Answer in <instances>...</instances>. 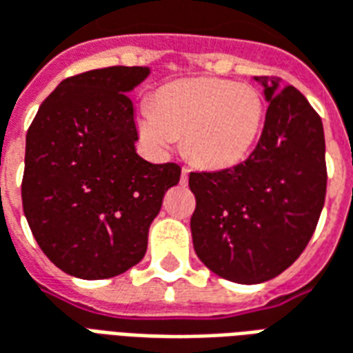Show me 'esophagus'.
I'll list each match as a JSON object with an SVG mask.
<instances>
[{"mask_svg":"<svg viewBox=\"0 0 353 353\" xmlns=\"http://www.w3.org/2000/svg\"><path fill=\"white\" fill-rule=\"evenodd\" d=\"M188 169H186V167H184V169H182V174H181V182L182 184H186V182H188Z\"/></svg>","mask_w":353,"mask_h":353,"instance_id":"34e87169","label":"esophagus"}]
</instances>
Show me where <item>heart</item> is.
I'll return each mask as SVG.
<instances>
[{"instance_id": "heart-1", "label": "heart", "mask_w": 353, "mask_h": 353, "mask_svg": "<svg viewBox=\"0 0 353 353\" xmlns=\"http://www.w3.org/2000/svg\"><path fill=\"white\" fill-rule=\"evenodd\" d=\"M266 106L254 87L228 79L194 77L161 87L154 104L137 110L141 139L159 154L182 137L184 154L205 169H228L254 148Z\"/></svg>"}]
</instances>
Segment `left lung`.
Instances as JSON below:
<instances>
[{
  "label": "left lung",
  "instance_id": "8db88e82",
  "mask_svg": "<svg viewBox=\"0 0 353 353\" xmlns=\"http://www.w3.org/2000/svg\"><path fill=\"white\" fill-rule=\"evenodd\" d=\"M268 101L261 141L243 163L190 172V228L199 261L234 283H262L301 256L327 190L321 117L279 77H254Z\"/></svg>",
  "mask_w": 353,
  "mask_h": 353
}]
</instances>
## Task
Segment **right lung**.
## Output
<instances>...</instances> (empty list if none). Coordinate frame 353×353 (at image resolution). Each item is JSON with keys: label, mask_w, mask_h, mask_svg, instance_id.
<instances>
[{"label": "right lung", "mask_w": 353, "mask_h": 353, "mask_svg": "<svg viewBox=\"0 0 353 353\" xmlns=\"http://www.w3.org/2000/svg\"><path fill=\"white\" fill-rule=\"evenodd\" d=\"M150 76L110 66L59 83L26 134L22 207L47 259L70 276L106 279L139 264L176 163L142 159L127 92Z\"/></svg>", "instance_id": "right-lung-1"}]
</instances>
